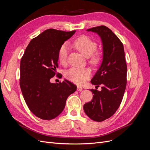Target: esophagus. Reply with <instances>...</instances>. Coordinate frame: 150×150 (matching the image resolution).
Segmentation results:
<instances>
[{
	"label": "esophagus",
	"instance_id": "34e87169",
	"mask_svg": "<svg viewBox=\"0 0 150 150\" xmlns=\"http://www.w3.org/2000/svg\"><path fill=\"white\" fill-rule=\"evenodd\" d=\"M83 89V88L82 87H81V86H78V87H77V90H78V91H82Z\"/></svg>",
	"mask_w": 150,
	"mask_h": 150
}]
</instances>
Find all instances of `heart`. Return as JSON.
<instances>
[{
    "mask_svg": "<svg viewBox=\"0 0 150 150\" xmlns=\"http://www.w3.org/2000/svg\"><path fill=\"white\" fill-rule=\"evenodd\" d=\"M74 47L86 57L89 58V62L93 65L99 64L101 59V54L95 52L97 48V44L88 36L81 35L77 38L74 42ZM69 52V46L67 43L62 44L59 49L58 60L61 64H65ZM66 78L75 84H83L91 76V72L88 68L72 67L65 74Z\"/></svg>",
    "mask_w": 150,
    "mask_h": 150,
    "instance_id": "b5f03b06",
    "label": "heart"
}]
</instances>
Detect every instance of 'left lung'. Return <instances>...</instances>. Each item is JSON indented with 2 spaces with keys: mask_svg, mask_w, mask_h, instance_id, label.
Masks as SVG:
<instances>
[{
  "mask_svg": "<svg viewBox=\"0 0 150 150\" xmlns=\"http://www.w3.org/2000/svg\"><path fill=\"white\" fill-rule=\"evenodd\" d=\"M87 31L98 34L103 43V61L91 81L96 88L101 85V91L90 89L93 99L83 106L86 115L99 122L110 118L120 106L126 86L127 65L123 44L111 29L101 25Z\"/></svg>",
  "mask_w": 150,
  "mask_h": 150,
  "instance_id": "1",
  "label": "left lung"
}]
</instances>
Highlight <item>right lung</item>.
I'll list each match as a JSON object with an SVG mask.
<instances>
[{
    "instance_id": "add662e5",
    "label": "right lung",
    "mask_w": 150,
    "mask_h": 150,
    "mask_svg": "<svg viewBox=\"0 0 150 150\" xmlns=\"http://www.w3.org/2000/svg\"><path fill=\"white\" fill-rule=\"evenodd\" d=\"M75 32L44 30L30 40L21 58L22 95L30 111L42 120H50L59 115L68 96L76 90V86L66 79L59 83L50 82L58 67L59 49Z\"/></svg>"
}]
</instances>
